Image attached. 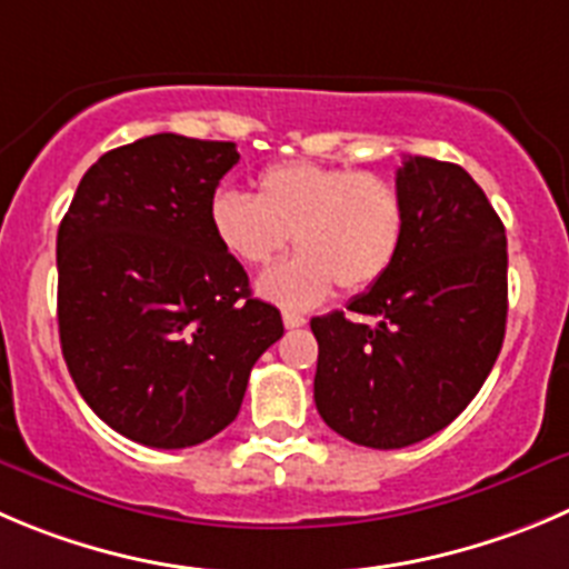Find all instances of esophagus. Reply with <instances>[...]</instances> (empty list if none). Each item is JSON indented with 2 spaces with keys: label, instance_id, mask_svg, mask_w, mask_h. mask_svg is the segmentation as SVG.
Segmentation results:
<instances>
[{
  "label": "esophagus",
  "instance_id": "esophagus-1",
  "mask_svg": "<svg viewBox=\"0 0 569 569\" xmlns=\"http://www.w3.org/2000/svg\"><path fill=\"white\" fill-rule=\"evenodd\" d=\"M284 327L288 329H299V327H305L307 323V318L305 316H299V312H284Z\"/></svg>",
  "mask_w": 569,
  "mask_h": 569
}]
</instances>
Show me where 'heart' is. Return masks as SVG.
<instances>
[{
    "label": "heart",
    "instance_id": "b5f03b06",
    "mask_svg": "<svg viewBox=\"0 0 569 569\" xmlns=\"http://www.w3.org/2000/svg\"><path fill=\"white\" fill-rule=\"evenodd\" d=\"M209 226L226 253L248 268L273 262L290 234V262L259 279V293L288 310H307L338 284L343 293L375 288L408 237V207L397 183L351 167L281 161L257 176V198L218 189Z\"/></svg>",
    "mask_w": 569,
    "mask_h": 569
}]
</instances>
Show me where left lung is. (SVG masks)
<instances>
[{
	"label": "left lung",
	"mask_w": 569,
	"mask_h": 569,
	"mask_svg": "<svg viewBox=\"0 0 569 569\" xmlns=\"http://www.w3.org/2000/svg\"><path fill=\"white\" fill-rule=\"evenodd\" d=\"M408 237L349 312L312 318L316 408L338 436L399 450L443 430L489 377L508 312L506 229L463 167L408 156Z\"/></svg>",
	"instance_id": "left-lung-1"
}]
</instances>
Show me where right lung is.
Here are the masks:
<instances>
[{"instance_id":"1","label":"right lung","mask_w":569,"mask_h":569,"mask_svg":"<svg viewBox=\"0 0 569 569\" xmlns=\"http://www.w3.org/2000/svg\"><path fill=\"white\" fill-rule=\"evenodd\" d=\"M234 142L156 133L89 167L58 229V332L80 397L119 436L183 450L240 413L281 338L209 226Z\"/></svg>"}]
</instances>
